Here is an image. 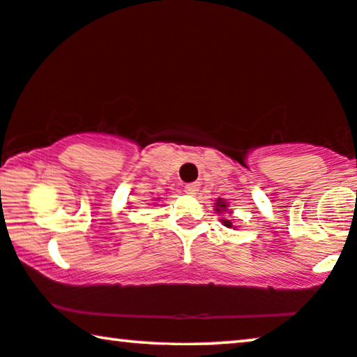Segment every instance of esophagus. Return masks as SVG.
<instances>
[{
	"instance_id": "1",
	"label": "esophagus",
	"mask_w": 357,
	"mask_h": 357,
	"mask_svg": "<svg viewBox=\"0 0 357 357\" xmlns=\"http://www.w3.org/2000/svg\"><path fill=\"white\" fill-rule=\"evenodd\" d=\"M184 192L188 195H195L197 192H199V184L190 183L188 185H184Z\"/></svg>"
}]
</instances>
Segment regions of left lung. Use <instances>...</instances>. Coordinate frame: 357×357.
I'll list each match as a JSON object with an SVG mask.
<instances>
[{"mask_svg":"<svg viewBox=\"0 0 357 357\" xmlns=\"http://www.w3.org/2000/svg\"><path fill=\"white\" fill-rule=\"evenodd\" d=\"M227 202L226 200H222V199H218L216 202H215V210H216V213H222V215H225V213H231L229 210H227ZM222 221V225H225L226 227H232V222L229 221V220H221Z\"/></svg>","mask_w":357,"mask_h":357,"instance_id":"1","label":"left lung"}]
</instances>
